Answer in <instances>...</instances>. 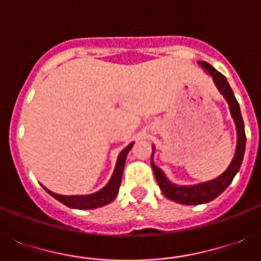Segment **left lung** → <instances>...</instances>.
<instances>
[{
    "mask_svg": "<svg viewBox=\"0 0 261 261\" xmlns=\"http://www.w3.org/2000/svg\"><path fill=\"white\" fill-rule=\"evenodd\" d=\"M198 63L203 70H206L207 74L213 77V81H214L217 89L219 90V93L222 94L227 104H229L230 115L233 120H234L236 131H237V145H236V151L231 163L229 164V167L222 173L217 176L215 178H213V180H208V181L204 182H198V184H192V186H178V184L172 182L167 177V174L164 173L163 169H160L154 164V161H153V154H154L155 149L153 146L151 168H153V172H154L155 180L159 182L163 194L168 199H171L173 202L180 203V204H202V203L214 200L217 196L222 194L223 191L230 186V182L233 181L234 176L240 171V167H241V163H243L244 159V153H245V143H247L245 127H244V120L243 116H241L240 106L237 100H236V96L233 93V90H231L229 83H227V80L207 62L199 61Z\"/></svg>",
    "mask_w": 261,
    "mask_h": 261,
    "instance_id": "left-lung-1",
    "label": "left lung"
}]
</instances>
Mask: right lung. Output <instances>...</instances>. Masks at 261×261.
<instances>
[{
    "label": "right lung",
    "instance_id": "1",
    "mask_svg": "<svg viewBox=\"0 0 261 261\" xmlns=\"http://www.w3.org/2000/svg\"><path fill=\"white\" fill-rule=\"evenodd\" d=\"M134 142L130 143L128 146L124 147L118 155L116 160V165H115L114 173L111 176L110 181L107 182L106 186L102 187L101 190H98L97 192L89 195H59L55 194L53 191L47 190L46 187L43 186V188L48 192V194L63 203L65 206L71 207V208H79V210H90V208H97V207H102L111 203L116 198V195L119 192V187L122 182L123 169H124V164H126V159L128 151L131 150Z\"/></svg>",
    "mask_w": 261,
    "mask_h": 261
}]
</instances>
